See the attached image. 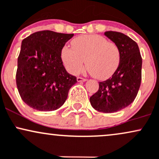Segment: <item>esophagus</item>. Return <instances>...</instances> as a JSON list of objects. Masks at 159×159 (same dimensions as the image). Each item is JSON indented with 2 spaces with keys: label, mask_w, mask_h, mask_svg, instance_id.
Returning a JSON list of instances; mask_svg holds the SVG:
<instances>
[{
  "label": "esophagus",
  "mask_w": 159,
  "mask_h": 159,
  "mask_svg": "<svg viewBox=\"0 0 159 159\" xmlns=\"http://www.w3.org/2000/svg\"><path fill=\"white\" fill-rule=\"evenodd\" d=\"M76 80H77V82H85L86 81V79H84V78L83 77H80V76H78L77 78H76Z\"/></svg>",
  "instance_id": "1"
}]
</instances>
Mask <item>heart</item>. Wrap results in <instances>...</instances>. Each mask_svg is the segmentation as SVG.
Wrapping results in <instances>:
<instances>
[{
	"label": "heart",
	"instance_id": "b5f03b06",
	"mask_svg": "<svg viewBox=\"0 0 159 159\" xmlns=\"http://www.w3.org/2000/svg\"><path fill=\"white\" fill-rule=\"evenodd\" d=\"M72 48L65 46L61 58L71 74H79L84 67L85 60L88 70L94 77L106 80L110 77L120 63V50L113 42L98 34L83 35L71 42Z\"/></svg>",
	"mask_w": 159,
	"mask_h": 159
}]
</instances>
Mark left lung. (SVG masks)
<instances>
[{
  "label": "left lung",
  "instance_id": "1",
  "mask_svg": "<svg viewBox=\"0 0 159 159\" xmlns=\"http://www.w3.org/2000/svg\"><path fill=\"white\" fill-rule=\"evenodd\" d=\"M104 34L119 46L120 63L112 77L100 82L90 103L94 110L108 113L119 111L134 101L141 83L142 58L137 43L127 35L111 31Z\"/></svg>",
  "mask_w": 159,
  "mask_h": 159
}]
</instances>
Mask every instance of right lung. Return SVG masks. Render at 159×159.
Returning a JSON list of instances; mask_svg holds the SVG:
<instances>
[{
	"mask_svg": "<svg viewBox=\"0 0 159 159\" xmlns=\"http://www.w3.org/2000/svg\"><path fill=\"white\" fill-rule=\"evenodd\" d=\"M74 34L41 31L25 38L18 57L16 85L22 101L39 111H52L65 102L77 83L67 72L61 50Z\"/></svg>",
	"mask_w": 159,
	"mask_h": 159,
	"instance_id": "obj_1",
	"label": "right lung"
}]
</instances>
